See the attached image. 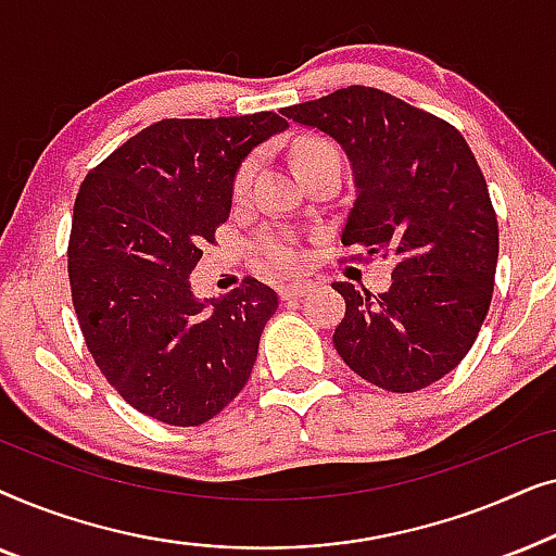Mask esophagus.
Listing matches in <instances>:
<instances>
[{
  "instance_id": "obj_1",
  "label": "esophagus",
  "mask_w": 556,
  "mask_h": 556,
  "mask_svg": "<svg viewBox=\"0 0 556 556\" xmlns=\"http://www.w3.org/2000/svg\"><path fill=\"white\" fill-rule=\"evenodd\" d=\"M314 283H308V280H295V283H283L278 286V295L283 301H293V299H301V295H306Z\"/></svg>"
}]
</instances>
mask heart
<instances>
[{
    "instance_id": "heart-1",
    "label": "heart",
    "mask_w": 556,
    "mask_h": 556,
    "mask_svg": "<svg viewBox=\"0 0 556 556\" xmlns=\"http://www.w3.org/2000/svg\"><path fill=\"white\" fill-rule=\"evenodd\" d=\"M326 156H339V154L331 143H326L321 139H303L299 147H295V162H299V169ZM253 174H255V162L250 159V162L242 164L238 177H235V194L240 197L248 192L250 181H253ZM263 250L273 268H293V265L299 263V253H295L293 242L286 238H265Z\"/></svg>"
}]
</instances>
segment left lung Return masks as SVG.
Instances as JSON below:
<instances>
[{
  "label": "left lung",
  "instance_id": "obj_1",
  "mask_svg": "<svg viewBox=\"0 0 556 556\" xmlns=\"http://www.w3.org/2000/svg\"><path fill=\"white\" fill-rule=\"evenodd\" d=\"M280 113L349 159L356 197L341 242L394 261L379 295L333 283L346 301L339 356L390 392L438 382L473 346L496 276L498 223L473 151L451 124L367 86Z\"/></svg>",
  "mask_w": 556,
  "mask_h": 556
}]
</instances>
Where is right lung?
Segmentation results:
<instances>
[{
    "mask_svg": "<svg viewBox=\"0 0 556 556\" xmlns=\"http://www.w3.org/2000/svg\"><path fill=\"white\" fill-rule=\"evenodd\" d=\"M286 128L270 111L164 118L80 185L67 245L80 331L113 390L159 422H207L250 379L278 293L245 278L202 301L189 276L230 217L242 162Z\"/></svg>",
    "mask_w": 556,
    "mask_h": 556,
    "instance_id": "right-lung-1",
    "label": "right lung"
}]
</instances>
